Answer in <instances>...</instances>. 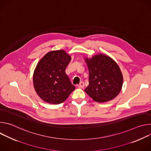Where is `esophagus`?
Wrapping results in <instances>:
<instances>
[{
  "instance_id": "obj_1",
  "label": "esophagus",
  "mask_w": 151,
  "mask_h": 151,
  "mask_svg": "<svg viewBox=\"0 0 151 151\" xmlns=\"http://www.w3.org/2000/svg\"><path fill=\"white\" fill-rule=\"evenodd\" d=\"M78 87L79 88H84V83L83 82H81L79 84H78Z\"/></svg>"
}]
</instances>
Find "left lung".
I'll return each mask as SVG.
<instances>
[{"label": "left lung", "mask_w": 151, "mask_h": 151, "mask_svg": "<svg viewBox=\"0 0 151 151\" xmlns=\"http://www.w3.org/2000/svg\"><path fill=\"white\" fill-rule=\"evenodd\" d=\"M89 70V85L85 91L94 101L106 102L116 97L121 90L123 77L117 63L101 54L85 58Z\"/></svg>", "instance_id": "8db88e82"}]
</instances>
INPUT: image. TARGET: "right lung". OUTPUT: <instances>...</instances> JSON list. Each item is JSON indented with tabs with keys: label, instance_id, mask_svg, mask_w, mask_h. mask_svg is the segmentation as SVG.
Returning <instances> with one entry per match:
<instances>
[{
	"label": "right lung",
	"instance_id": "obj_1",
	"mask_svg": "<svg viewBox=\"0 0 151 151\" xmlns=\"http://www.w3.org/2000/svg\"><path fill=\"white\" fill-rule=\"evenodd\" d=\"M70 60V56L64 50H57L48 52L39 61L33 74V85L44 101L61 103L75 89L65 72Z\"/></svg>",
	"mask_w": 151,
	"mask_h": 151
}]
</instances>
